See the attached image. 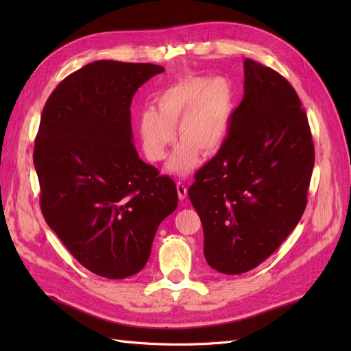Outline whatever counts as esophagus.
I'll use <instances>...</instances> for the list:
<instances>
[{"instance_id": "obj_1", "label": "esophagus", "mask_w": 351, "mask_h": 351, "mask_svg": "<svg viewBox=\"0 0 351 351\" xmlns=\"http://www.w3.org/2000/svg\"><path fill=\"white\" fill-rule=\"evenodd\" d=\"M177 193H178V199H186L187 197V187L183 183H177Z\"/></svg>"}]
</instances>
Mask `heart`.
Listing matches in <instances>:
<instances>
[{"mask_svg":"<svg viewBox=\"0 0 351 351\" xmlns=\"http://www.w3.org/2000/svg\"><path fill=\"white\" fill-rule=\"evenodd\" d=\"M236 84L226 76L187 77L173 83L155 99V110L137 117V133L147 161L159 162L169 145L180 143L167 164L168 173L187 176L199 162L200 152L217 154L228 139L236 110Z\"/></svg>","mask_w":351,"mask_h":351,"instance_id":"obj_1","label":"heart"}]
</instances>
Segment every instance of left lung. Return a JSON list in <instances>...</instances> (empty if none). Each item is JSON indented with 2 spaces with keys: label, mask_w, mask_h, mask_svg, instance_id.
<instances>
[{
  "label": "left lung",
  "mask_w": 351,
  "mask_h": 351,
  "mask_svg": "<svg viewBox=\"0 0 351 351\" xmlns=\"http://www.w3.org/2000/svg\"><path fill=\"white\" fill-rule=\"evenodd\" d=\"M244 97L228 139L196 173L189 197L204 226L210 268H256L299 224L315 147L302 102L280 73L244 60Z\"/></svg>",
  "instance_id": "1"
}]
</instances>
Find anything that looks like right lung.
<instances>
[{
	"label": "right lung",
	"mask_w": 351,
	"mask_h": 351,
	"mask_svg": "<svg viewBox=\"0 0 351 351\" xmlns=\"http://www.w3.org/2000/svg\"><path fill=\"white\" fill-rule=\"evenodd\" d=\"M162 71L93 61L58 84L40 115L34 164L42 214L73 256L104 278L139 272L178 204L176 183L133 146V95Z\"/></svg>",
	"instance_id": "right-lung-1"
}]
</instances>
